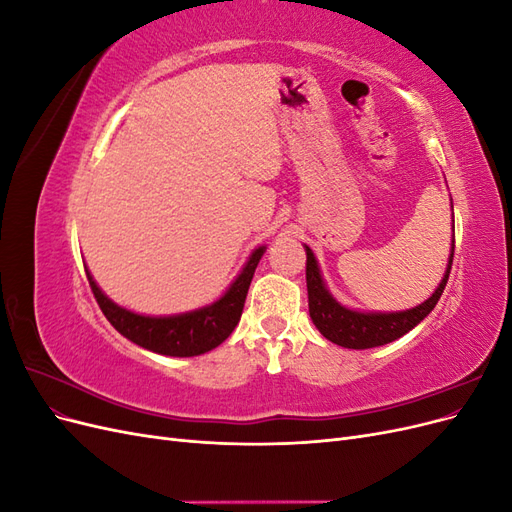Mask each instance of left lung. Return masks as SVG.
Returning a JSON list of instances; mask_svg holds the SVG:
<instances>
[{"label": "left lung", "mask_w": 512, "mask_h": 512, "mask_svg": "<svg viewBox=\"0 0 512 512\" xmlns=\"http://www.w3.org/2000/svg\"><path fill=\"white\" fill-rule=\"evenodd\" d=\"M307 254V267H305V280H307V299H309V316L316 324V329L329 339V342L352 348V350H365L391 344L401 335L412 331L418 322L425 320L436 303L440 301L444 286L448 282L453 267V254H455V235L451 256H448V267L442 277L440 286L431 294L427 301L416 305L406 312H356V309L344 307L333 299V294L324 284L318 260L314 252L305 245Z\"/></svg>", "instance_id": "obj_1"}]
</instances>
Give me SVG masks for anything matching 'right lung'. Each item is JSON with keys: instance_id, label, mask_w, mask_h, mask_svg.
I'll list each match as a JSON object with an SVG mask.
<instances>
[{"instance_id": "right-lung-1", "label": "right lung", "mask_w": 512, "mask_h": 512, "mask_svg": "<svg viewBox=\"0 0 512 512\" xmlns=\"http://www.w3.org/2000/svg\"><path fill=\"white\" fill-rule=\"evenodd\" d=\"M265 250V245L256 247L250 260L245 262V267L237 275V280L230 284V288L218 301L207 307L194 309V312L175 316H143L130 312L126 307H119L98 288L91 273L87 269L85 271L91 292H94L102 314L123 337H128L136 346L158 354L198 356L218 348L224 339L235 331L243 312L247 290H250L252 284L254 271Z\"/></svg>"}]
</instances>
